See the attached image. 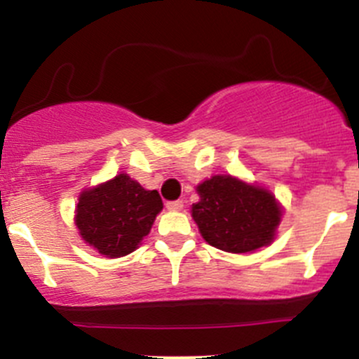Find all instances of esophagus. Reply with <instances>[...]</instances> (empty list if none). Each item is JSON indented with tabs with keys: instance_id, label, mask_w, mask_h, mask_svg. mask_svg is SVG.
<instances>
[{
	"instance_id": "obj_1",
	"label": "esophagus",
	"mask_w": 359,
	"mask_h": 359,
	"mask_svg": "<svg viewBox=\"0 0 359 359\" xmlns=\"http://www.w3.org/2000/svg\"><path fill=\"white\" fill-rule=\"evenodd\" d=\"M166 208L172 210V212H179V210L184 208V201H182V200L168 201V203H166Z\"/></svg>"
}]
</instances>
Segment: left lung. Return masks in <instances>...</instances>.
Here are the masks:
<instances>
[{
  "mask_svg": "<svg viewBox=\"0 0 359 359\" xmlns=\"http://www.w3.org/2000/svg\"><path fill=\"white\" fill-rule=\"evenodd\" d=\"M200 201L193 219L212 247L247 253L274 240L281 222V206L267 189L233 175H213L196 187Z\"/></svg>",
  "mask_w": 359,
  "mask_h": 359,
  "instance_id": "left-lung-1",
  "label": "left lung"
}]
</instances>
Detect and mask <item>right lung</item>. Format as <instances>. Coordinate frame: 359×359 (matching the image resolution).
<instances>
[{"label":"right lung","instance_id":"right-lung-1","mask_svg":"<svg viewBox=\"0 0 359 359\" xmlns=\"http://www.w3.org/2000/svg\"><path fill=\"white\" fill-rule=\"evenodd\" d=\"M161 208L158 191L144 189L126 173H119L79 194L74 224L85 243L116 259L139 248Z\"/></svg>","mask_w":359,"mask_h":359}]
</instances>
